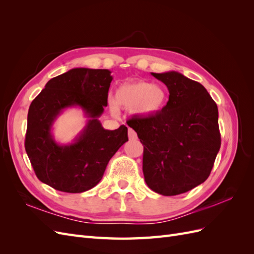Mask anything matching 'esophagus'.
Returning <instances> with one entry per match:
<instances>
[{
	"label": "esophagus",
	"mask_w": 254,
	"mask_h": 254,
	"mask_svg": "<svg viewBox=\"0 0 254 254\" xmlns=\"http://www.w3.org/2000/svg\"><path fill=\"white\" fill-rule=\"evenodd\" d=\"M128 137H129V140H136L137 139V135L133 129H131V128L128 129Z\"/></svg>",
	"instance_id": "obj_1"
}]
</instances>
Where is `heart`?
<instances>
[{
	"label": "heart",
	"instance_id": "1",
	"mask_svg": "<svg viewBox=\"0 0 254 254\" xmlns=\"http://www.w3.org/2000/svg\"><path fill=\"white\" fill-rule=\"evenodd\" d=\"M168 98L162 84L137 80L122 84L117 90L115 99L109 98V109L113 115L120 113L119 106L141 117H150L162 110Z\"/></svg>",
	"mask_w": 254,
	"mask_h": 254
}]
</instances>
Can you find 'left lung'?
Here are the masks:
<instances>
[{
    "label": "left lung",
    "instance_id": "left-lung-1",
    "mask_svg": "<svg viewBox=\"0 0 254 254\" xmlns=\"http://www.w3.org/2000/svg\"><path fill=\"white\" fill-rule=\"evenodd\" d=\"M170 92L164 108L127 123L144 145L143 173L148 188L175 196L209 177L220 148L217 105L195 80L176 71L151 73Z\"/></svg>",
    "mask_w": 254,
    "mask_h": 254
}]
</instances>
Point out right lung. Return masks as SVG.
I'll return each mask as SVG.
<instances>
[{
    "mask_svg": "<svg viewBox=\"0 0 254 254\" xmlns=\"http://www.w3.org/2000/svg\"><path fill=\"white\" fill-rule=\"evenodd\" d=\"M113 77L106 68L75 67L52 78L29 106L25 150L41 182L65 193H82L102 180L109 160L128 141L122 125L107 130L99 118ZM80 109L85 127L73 141L55 140L52 126L65 110Z\"/></svg>",
    "mask_w": 254,
    "mask_h": 254,
    "instance_id": "add662e5",
    "label": "right lung"
}]
</instances>
